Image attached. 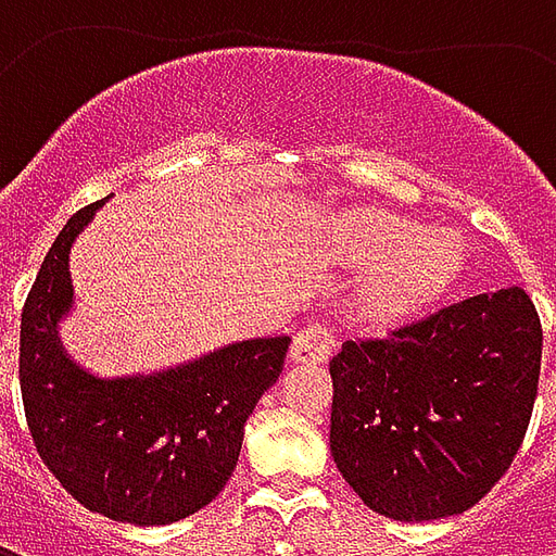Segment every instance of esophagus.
Returning <instances> with one entry per match:
<instances>
[{
    "mask_svg": "<svg viewBox=\"0 0 556 556\" xmlns=\"http://www.w3.org/2000/svg\"><path fill=\"white\" fill-rule=\"evenodd\" d=\"M330 351H333V333L321 321L306 325L291 339V361L294 363H325Z\"/></svg>",
    "mask_w": 556,
    "mask_h": 556,
    "instance_id": "34e87169",
    "label": "esophagus"
}]
</instances>
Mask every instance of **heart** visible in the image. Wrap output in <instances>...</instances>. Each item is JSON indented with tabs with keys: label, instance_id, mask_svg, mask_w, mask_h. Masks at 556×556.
Instances as JSON below:
<instances>
[{
	"label": "heart",
	"instance_id": "1",
	"mask_svg": "<svg viewBox=\"0 0 556 556\" xmlns=\"http://www.w3.org/2000/svg\"><path fill=\"white\" fill-rule=\"evenodd\" d=\"M333 250L351 270H372L357 303L366 318L381 325L431 306L467 265L462 231L422 229L390 211H361L342 219Z\"/></svg>",
	"mask_w": 556,
	"mask_h": 556
}]
</instances>
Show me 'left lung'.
<instances>
[{
  "label": "left lung",
  "instance_id": "8db88e82",
  "mask_svg": "<svg viewBox=\"0 0 556 556\" xmlns=\"http://www.w3.org/2000/svg\"><path fill=\"white\" fill-rule=\"evenodd\" d=\"M542 327L525 289L450 303L330 361V453L396 521L462 515L509 470L530 426Z\"/></svg>",
  "mask_w": 556,
  "mask_h": 556
}]
</instances>
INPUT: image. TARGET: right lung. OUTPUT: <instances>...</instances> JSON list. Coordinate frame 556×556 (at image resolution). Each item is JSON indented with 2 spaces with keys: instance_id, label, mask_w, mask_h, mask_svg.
<instances>
[{
  "instance_id": "1",
  "label": "right lung",
  "mask_w": 556,
  "mask_h": 556,
  "mask_svg": "<svg viewBox=\"0 0 556 556\" xmlns=\"http://www.w3.org/2000/svg\"><path fill=\"white\" fill-rule=\"evenodd\" d=\"M106 199L67 219L26 298L23 408L43 465L86 509L122 525H172L229 482L243 422L277 384L291 339H243L178 366L115 378L79 366L59 337L74 309L67 262Z\"/></svg>"
}]
</instances>
